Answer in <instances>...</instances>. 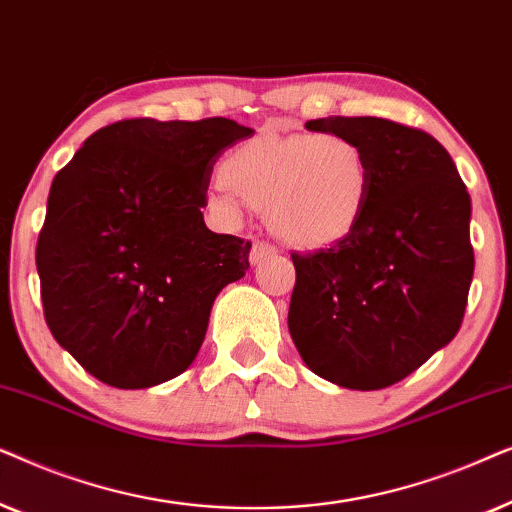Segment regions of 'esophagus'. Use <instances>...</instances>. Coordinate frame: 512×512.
<instances>
[{"mask_svg":"<svg viewBox=\"0 0 512 512\" xmlns=\"http://www.w3.org/2000/svg\"><path fill=\"white\" fill-rule=\"evenodd\" d=\"M275 254H277L275 244H270V242H265V240H256L254 244H251L249 261L254 263V265H258V263H263L265 258H270V256H275Z\"/></svg>","mask_w":512,"mask_h":512,"instance_id":"34e87169","label":"esophagus"}]
</instances>
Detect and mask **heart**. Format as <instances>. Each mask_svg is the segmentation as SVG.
Masks as SVG:
<instances>
[{"label":"heart","instance_id":"heart-1","mask_svg":"<svg viewBox=\"0 0 512 512\" xmlns=\"http://www.w3.org/2000/svg\"><path fill=\"white\" fill-rule=\"evenodd\" d=\"M219 177L228 191L216 207L235 212L240 198L265 209L272 233L305 249L345 240L373 191L368 151L342 132H263L223 158Z\"/></svg>","mask_w":512,"mask_h":512}]
</instances>
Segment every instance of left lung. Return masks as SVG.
Instances as JSON below:
<instances>
[{"mask_svg": "<svg viewBox=\"0 0 512 512\" xmlns=\"http://www.w3.org/2000/svg\"><path fill=\"white\" fill-rule=\"evenodd\" d=\"M368 151L373 191L359 226L291 254L289 331L307 368L347 389L401 382L457 335L473 279L471 198L429 132L375 116H331Z\"/></svg>", "mask_w": 512, "mask_h": 512, "instance_id": "obj_1", "label": "left lung"}]
</instances>
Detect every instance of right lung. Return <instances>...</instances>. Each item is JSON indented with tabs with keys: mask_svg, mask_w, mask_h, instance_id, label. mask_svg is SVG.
<instances>
[{
	"mask_svg": "<svg viewBox=\"0 0 512 512\" xmlns=\"http://www.w3.org/2000/svg\"><path fill=\"white\" fill-rule=\"evenodd\" d=\"M254 130L230 118H123L55 174L37 240L53 338L97 380L146 389L191 366L251 242L216 235L200 207L214 163Z\"/></svg>",
	"mask_w": 512,
	"mask_h": 512,
	"instance_id": "add662e5",
	"label": "right lung"
}]
</instances>
